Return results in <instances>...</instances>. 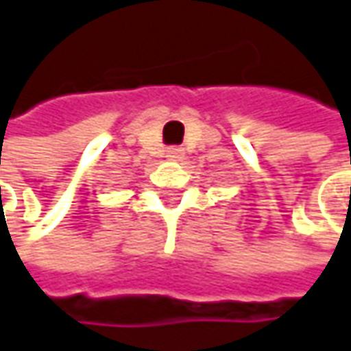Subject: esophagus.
<instances>
[{
  "mask_svg": "<svg viewBox=\"0 0 351 351\" xmlns=\"http://www.w3.org/2000/svg\"><path fill=\"white\" fill-rule=\"evenodd\" d=\"M184 157V149L182 147H169L167 149V159L169 161H180Z\"/></svg>",
  "mask_w": 351,
  "mask_h": 351,
  "instance_id": "esophagus-1",
  "label": "esophagus"
}]
</instances>
